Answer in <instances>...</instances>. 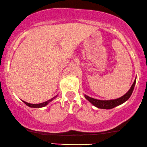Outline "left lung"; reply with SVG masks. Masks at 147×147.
Returning a JSON list of instances; mask_svg holds the SVG:
<instances>
[{
    "label": "left lung",
    "instance_id": "1",
    "mask_svg": "<svg viewBox=\"0 0 147 147\" xmlns=\"http://www.w3.org/2000/svg\"><path fill=\"white\" fill-rule=\"evenodd\" d=\"M136 82V78L134 80V83L131 85L129 90L127 91V93L125 95L122 96V97L116 98V99L113 100H98L96 99V98H93L89 97V96H87V95L84 94V97H85L86 99L89 102L91 103L94 106L96 107L99 108V109H113L115 107L119 106V105L123 104L124 102H125L126 101L128 100L129 98H130V96H131L133 91H134V87H135Z\"/></svg>",
    "mask_w": 147,
    "mask_h": 147
}]
</instances>
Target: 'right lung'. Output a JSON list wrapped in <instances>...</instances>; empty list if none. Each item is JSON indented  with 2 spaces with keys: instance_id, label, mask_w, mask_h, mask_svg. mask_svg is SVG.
<instances>
[{
  "instance_id": "right-lung-1",
  "label": "right lung",
  "mask_w": 147,
  "mask_h": 147,
  "mask_svg": "<svg viewBox=\"0 0 147 147\" xmlns=\"http://www.w3.org/2000/svg\"><path fill=\"white\" fill-rule=\"evenodd\" d=\"M57 96H58V95L55 96V97H53V98H51V99L49 100H47V101H46V102H42V103H39V104H31V103H28V102H25V101H23V100H22V102H23L25 103L26 105H27V106L29 107H32V108H40V107H44L47 106V105L49 104V102H51V101L53 100H54L55 98L57 97Z\"/></svg>"
}]
</instances>
